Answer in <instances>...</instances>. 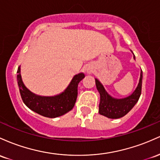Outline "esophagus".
Listing matches in <instances>:
<instances>
[{"label":"esophagus","mask_w":160,"mask_h":160,"mask_svg":"<svg viewBox=\"0 0 160 160\" xmlns=\"http://www.w3.org/2000/svg\"><path fill=\"white\" fill-rule=\"evenodd\" d=\"M87 71H88V72H91V69H90V68H88V69H87Z\"/></svg>","instance_id":"obj_1"}]
</instances>
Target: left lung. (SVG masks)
<instances>
[{
	"instance_id": "8db88e82",
	"label": "left lung",
	"mask_w": 160,
	"mask_h": 160,
	"mask_svg": "<svg viewBox=\"0 0 160 160\" xmlns=\"http://www.w3.org/2000/svg\"><path fill=\"white\" fill-rule=\"evenodd\" d=\"M135 58L134 55V59ZM142 71H141L139 83L135 91L130 96L122 99L113 98L108 94L104 89L103 86L97 78H95L97 89L99 91L100 101L99 104V113L109 118V119H119L125 116L137 103L141 94L142 87Z\"/></svg>"
}]
</instances>
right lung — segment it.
<instances>
[{
	"label": "right lung",
	"instance_id": "1",
	"mask_svg": "<svg viewBox=\"0 0 160 160\" xmlns=\"http://www.w3.org/2000/svg\"><path fill=\"white\" fill-rule=\"evenodd\" d=\"M17 73V82L23 103L32 111L48 118L62 116L74 107L78 95V85L85 78L83 73L75 75L67 88L60 94L41 97L26 88L21 77L20 67L18 68Z\"/></svg>",
	"mask_w": 160,
	"mask_h": 160
}]
</instances>
